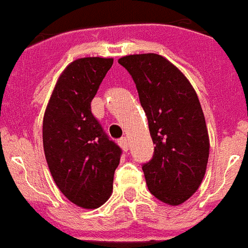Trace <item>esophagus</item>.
I'll use <instances>...</instances> for the list:
<instances>
[{
    "label": "esophagus",
    "instance_id": "34e87169",
    "mask_svg": "<svg viewBox=\"0 0 248 248\" xmlns=\"http://www.w3.org/2000/svg\"><path fill=\"white\" fill-rule=\"evenodd\" d=\"M118 144H120V146L122 149H124V152H127L128 150V140L126 138H122L118 140Z\"/></svg>",
    "mask_w": 248,
    "mask_h": 248
}]
</instances>
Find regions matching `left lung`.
I'll list each match as a JSON object with an SVG mask.
<instances>
[{
  "instance_id": "1",
  "label": "left lung",
  "mask_w": 248,
  "mask_h": 248,
  "mask_svg": "<svg viewBox=\"0 0 248 248\" xmlns=\"http://www.w3.org/2000/svg\"><path fill=\"white\" fill-rule=\"evenodd\" d=\"M136 84L148 117L154 155L142 166L149 191L177 206L200 187L208 166V128L188 78L160 54H130L118 60Z\"/></svg>"
}]
</instances>
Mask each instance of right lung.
<instances>
[{"mask_svg": "<svg viewBox=\"0 0 248 248\" xmlns=\"http://www.w3.org/2000/svg\"><path fill=\"white\" fill-rule=\"evenodd\" d=\"M113 58L84 57L62 71L43 117L48 168L62 194L84 209L102 206L113 190L121 149L92 114L90 103Z\"/></svg>", "mask_w": 248, "mask_h": 248, "instance_id": "obj_1", "label": "right lung"}]
</instances>
